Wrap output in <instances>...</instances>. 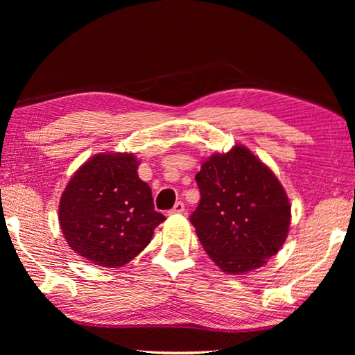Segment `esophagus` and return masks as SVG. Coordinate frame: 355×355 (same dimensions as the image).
<instances>
[{
    "mask_svg": "<svg viewBox=\"0 0 355 355\" xmlns=\"http://www.w3.org/2000/svg\"><path fill=\"white\" fill-rule=\"evenodd\" d=\"M186 210V207H184V205L182 201H178L175 206H173L171 210H169V215H175V214H183Z\"/></svg>",
    "mask_w": 355,
    "mask_h": 355,
    "instance_id": "1",
    "label": "esophagus"
}]
</instances>
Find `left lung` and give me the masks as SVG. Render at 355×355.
<instances>
[{"label": "left lung", "mask_w": 355, "mask_h": 355, "mask_svg": "<svg viewBox=\"0 0 355 355\" xmlns=\"http://www.w3.org/2000/svg\"><path fill=\"white\" fill-rule=\"evenodd\" d=\"M200 205L191 223L224 273L262 267L284 245L291 223L285 189L268 166L243 145L214 154L197 173Z\"/></svg>", "instance_id": "1"}]
</instances>
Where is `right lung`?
I'll return each instance as SVG.
<instances>
[{"mask_svg":"<svg viewBox=\"0 0 355 355\" xmlns=\"http://www.w3.org/2000/svg\"><path fill=\"white\" fill-rule=\"evenodd\" d=\"M134 154L103 153L74 172L59 201L64 238L82 258L117 268L134 259L166 218L154 210Z\"/></svg>","mask_w":355,"mask_h":355,"instance_id":"add662e5","label":"right lung"}]
</instances>
